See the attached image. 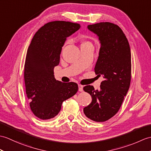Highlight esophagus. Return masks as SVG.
<instances>
[{"label": "esophagus", "instance_id": "1", "mask_svg": "<svg viewBox=\"0 0 151 151\" xmlns=\"http://www.w3.org/2000/svg\"><path fill=\"white\" fill-rule=\"evenodd\" d=\"M78 91L80 92L83 91V86L80 85V84H78Z\"/></svg>", "mask_w": 151, "mask_h": 151}]
</instances>
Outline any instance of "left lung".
Instances as JSON below:
<instances>
[{
	"label": "left lung",
	"mask_w": 151,
	"mask_h": 151,
	"mask_svg": "<svg viewBox=\"0 0 151 151\" xmlns=\"http://www.w3.org/2000/svg\"><path fill=\"white\" fill-rule=\"evenodd\" d=\"M87 28L99 37L100 49L94 72L102 75L104 80L99 90L93 86L83 87L92 97L83 113L91 120L102 122L117 113L128 92L131 78L130 46L123 31L114 24L100 22Z\"/></svg>",
	"instance_id": "8db88e82"
}]
</instances>
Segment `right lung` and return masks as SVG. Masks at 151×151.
Returning a JSON list of instances; mask_svg holds the SVG:
<instances>
[{"instance_id":"add662e5","label":"right lung","mask_w":151,"mask_h":151,"mask_svg":"<svg viewBox=\"0 0 151 151\" xmlns=\"http://www.w3.org/2000/svg\"><path fill=\"white\" fill-rule=\"evenodd\" d=\"M79 24L53 21L40 27L27 49L24 65V81L29 106L42 120L57 116L64 100L78 91V84L63 83L54 76L62 48L67 37L78 31Z\"/></svg>"}]
</instances>
